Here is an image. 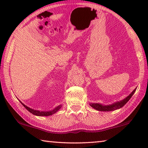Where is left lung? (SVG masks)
<instances>
[{
    "mask_svg": "<svg viewBox=\"0 0 148 148\" xmlns=\"http://www.w3.org/2000/svg\"><path fill=\"white\" fill-rule=\"evenodd\" d=\"M136 88H135L133 91H132L131 94H130L128 97H127L126 98L124 99L122 101H120L118 102H114V103L109 105H103L102 104L99 103H90V106L92 108H93L94 109L98 110V111H101V112H109V111H114V110H116L117 109H119L122 108L124 105L128 102L130 99L131 98L132 95L136 91Z\"/></svg>",
    "mask_w": 148,
    "mask_h": 148,
    "instance_id": "left-lung-1",
    "label": "left lung"
}]
</instances>
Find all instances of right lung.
Instances as JSON below:
<instances>
[{
  "label": "right lung",
  "mask_w": 148,
  "mask_h": 148,
  "mask_svg": "<svg viewBox=\"0 0 148 148\" xmlns=\"http://www.w3.org/2000/svg\"><path fill=\"white\" fill-rule=\"evenodd\" d=\"M19 102H21L22 105H23V106L27 110H28L29 112H30L31 114H32L33 115H35V116H51V115H53L55 113H56V112L58 111V110H59V109L62 107L61 105H59V106L56 107L53 110H50V111H40V110L32 109V108H31L27 106L26 105H25L23 103H22V102L20 101H19Z\"/></svg>",
  "instance_id": "obj_1"
}]
</instances>
